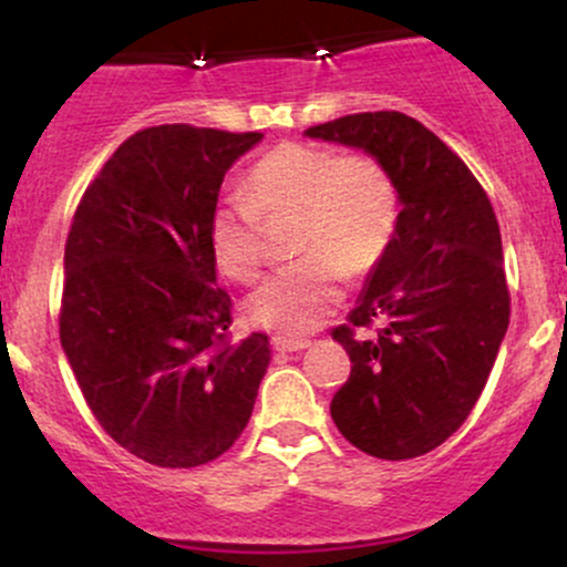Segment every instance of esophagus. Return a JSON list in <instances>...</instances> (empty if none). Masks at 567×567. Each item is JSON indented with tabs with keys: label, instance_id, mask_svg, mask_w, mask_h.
<instances>
[{
	"label": "esophagus",
	"instance_id": "esophagus-1",
	"mask_svg": "<svg viewBox=\"0 0 567 567\" xmlns=\"http://www.w3.org/2000/svg\"><path fill=\"white\" fill-rule=\"evenodd\" d=\"M271 347L277 351H301L309 347V341L306 338H282V336H275L271 338Z\"/></svg>",
	"mask_w": 567,
	"mask_h": 567
}]
</instances>
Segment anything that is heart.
<instances>
[{"label":"heart","instance_id":"b5f03b06","mask_svg":"<svg viewBox=\"0 0 567 567\" xmlns=\"http://www.w3.org/2000/svg\"><path fill=\"white\" fill-rule=\"evenodd\" d=\"M296 216L301 258L245 301L247 320L279 336L320 328L343 292V277L375 269L400 224V192L373 154H338L311 143H279L250 167L245 194H226L207 216L213 261L234 282L264 269V219Z\"/></svg>","mask_w":567,"mask_h":567}]
</instances>
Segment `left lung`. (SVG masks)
<instances>
[{"label":"left lung","mask_w":567,"mask_h":567,"mask_svg":"<svg viewBox=\"0 0 567 567\" xmlns=\"http://www.w3.org/2000/svg\"><path fill=\"white\" fill-rule=\"evenodd\" d=\"M303 135L373 154L400 192L392 245L333 330L351 375L330 415L362 453L415 458L464 424L509 328L496 213L470 167L413 116L349 114ZM373 323V339L353 336Z\"/></svg>","instance_id":"obj_1"}]
</instances>
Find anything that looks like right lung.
I'll list each match as a JSON object with an SVG mask.
<instances>
[{
	"label": "right lung",
	"instance_id": "right-lung-1",
	"mask_svg": "<svg viewBox=\"0 0 567 567\" xmlns=\"http://www.w3.org/2000/svg\"><path fill=\"white\" fill-rule=\"evenodd\" d=\"M264 133L159 125L130 135L76 207L61 347L114 442L165 470L207 464L250 421L269 338L229 343L207 216Z\"/></svg>",
	"mask_w": 567,
	"mask_h": 567
}]
</instances>
